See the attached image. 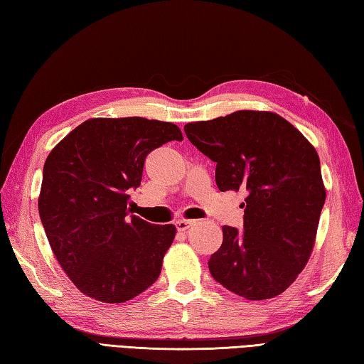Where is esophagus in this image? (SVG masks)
<instances>
[{
	"mask_svg": "<svg viewBox=\"0 0 364 364\" xmlns=\"http://www.w3.org/2000/svg\"><path fill=\"white\" fill-rule=\"evenodd\" d=\"M191 225H192V220H186V219H180L175 222V227L178 231H186Z\"/></svg>",
	"mask_w": 364,
	"mask_h": 364,
	"instance_id": "34e87169",
	"label": "esophagus"
}]
</instances>
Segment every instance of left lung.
<instances>
[{"mask_svg": "<svg viewBox=\"0 0 364 364\" xmlns=\"http://www.w3.org/2000/svg\"><path fill=\"white\" fill-rule=\"evenodd\" d=\"M184 133L215 162L219 191H247L242 230L223 225L220 249L208 261L213 278L249 300L278 296L308 262L326 203L314 146L264 111L188 123Z\"/></svg>", "mask_w": 364, "mask_h": 364, "instance_id": "8db88e82", "label": "left lung"}]
</instances>
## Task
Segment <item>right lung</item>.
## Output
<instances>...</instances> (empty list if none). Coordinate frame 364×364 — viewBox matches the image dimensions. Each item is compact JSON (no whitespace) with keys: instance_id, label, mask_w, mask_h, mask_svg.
Wrapping results in <instances>:
<instances>
[{"instance_id":"obj_1","label":"right lung","mask_w":364,"mask_h":364,"mask_svg":"<svg viewBox=\"0 0 364 364\" xmlns=\"http://www.w3.org/2000/svg\"><path fill=\"white\" fill-rule=\"evenodd\" d=\"M183 141L173 123L90 119L48 154L38 214L60 267L82 294L122 304L158 280L176 230L129 215L146 154Z\"/></svg>"}]
</instances>
